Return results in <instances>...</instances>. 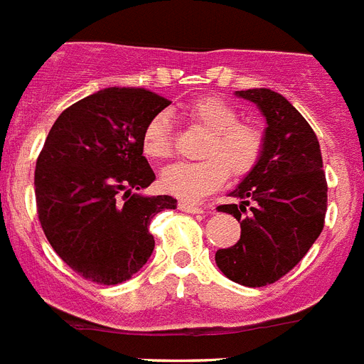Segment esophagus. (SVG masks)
<instances>
[{
  "label": "esophagus",
  "instance_id": "34e87169",
  "mask_svg": "<svg viewBox=\"0 0 364 364\" xmlns=\"http://www.w3.org/2000/svg\"><path fill=\"white\" fill-rule=\"evenodd\" d=\"M178 208L182 210V212H188V214H203L204 212V208H200V206H197V204L186 203V200L178 203Z\"/></svg>",
  "mask_w": 364,
  "mask_h": 364
}]
</instances>
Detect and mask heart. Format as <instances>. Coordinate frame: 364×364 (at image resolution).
I'll return each mask as SVG.
<instances>
[{
	"instance_id": "b5f03b06",
	"label": "heart",
	"mask_w": 364,
	"mask_h": 364,
	"mask_svg": "<svg viewBox=\"0 0 364 364\" xmlns=\"http://www.w3.org/2000/svg\"><path fill=\"white\" fill-rule=\"evenodd\" d=\"M184 115L208 132L197 164H176L160 176L164 191L184 200H199L225 184L227 176L242 178L255 169L262 154V132L251 122L238 121V109L219 96H200L189 102ZM143 154L164 161L173 154L169 119L156 115L143 130Z\"/></svg>"
}]
</instances>
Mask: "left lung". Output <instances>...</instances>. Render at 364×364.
<instances>
[{
    "label": "left lung",
    "instance_id": "8db88e82",
    "mask_svg": "<svg viewBox=\"0 0 364 364\" xmlns=\"http://www.w3.org/2000/svg\"><path fill=\"white\" fill-rule=\"evenodd\" d=\"M266 119L255 169L230 191L238 204L219 212L238 219L242 234L215 253L218 268L243 287H266L307 255L323 229L327 182L316 134L283 95L272 89L236 91Z\"/></svg>",
    "mask_w": 364,
    "mask_h": 364
}]
</instances>
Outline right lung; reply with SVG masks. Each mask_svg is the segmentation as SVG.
I'll return each mask as SVG.
<instances>
[{"label":"right lung","instance_id":"1","mask_svg":"<svg viewBox=\"0 0 364 364\" xmlns=\"http://www.w3.org/2000/svg\"><path fill=\"white\" fill-rule=\"evenodd\" d=\"M171 102L146 89L107 87L72 104L53 122L35 169L42 230L81 277L119 284L154 251L149 225L176 208L169 195L137 193L156 180L143 130Z\"/></svg>","mask_w":364,"mask_h":364}]
</instances>
